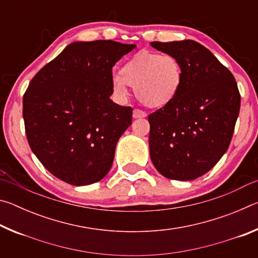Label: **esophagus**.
<instances>
[{
  "mask_svg": "<svg viewBox=\"0 0 258 258\" xmlns=\"http://www.w3.org/2000/svg\"><path fill=\"white\" fill-rule=\"evenodd\" d=\"M147 113L143 110H140V109H134L133 110V117L134 118H143L146 117Z\"/></svg>",
  "mask_w": 258,
  "mask_h": 258,
  "instance_id": "34e87169",
  "label": "esophagus"
}]
</instances>
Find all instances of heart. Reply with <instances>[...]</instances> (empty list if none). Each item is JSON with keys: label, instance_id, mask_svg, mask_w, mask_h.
<instances>
[{"label": "heart", "instance_id": "heart-1", "mask_svg": "<svg viewBox=\"0 0 258 258\" xmlns=\"http://www.w3.org/2000/svg\"><path fill=\"white\" fill-rule=\"evenodd\" d=\"M183 80V67L176 56L142 50L121 66L119 75L112 78V86L120 97L127 94V86L133 87L146 107L163 108L176 99Z\"/></svg>", "mask_w": 258, "mask_h": 258}]
</instances>
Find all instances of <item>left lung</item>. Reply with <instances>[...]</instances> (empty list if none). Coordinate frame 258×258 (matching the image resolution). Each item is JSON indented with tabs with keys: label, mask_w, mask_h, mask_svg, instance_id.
<instances>
[{
	"label": "left lung",
	"mask_w": 258,
	"mask_h": 258,
	"mask_svg": "<svg viewBox=\"0 0 258 258\" xmlns=\"http://www.w3.org/2000/svg\"><path fill=\"white\" fill-rule=\"evenodd\" d=\"M151 46L176 56L184 74L176 99L148 117L152 164L171 180H195L211 171L230 146L240 110L237 82L198 42Z\"/></svg>",
	"instance_id": "8db88e82"
}]
</instances>
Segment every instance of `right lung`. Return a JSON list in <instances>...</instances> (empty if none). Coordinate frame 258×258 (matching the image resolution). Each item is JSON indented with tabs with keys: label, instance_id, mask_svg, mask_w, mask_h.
Wrapping results in <instances>:
<instances>
[{
	"label": "right lung",
	"instance_id": "1",
	"mask_svg": "<svg viewBox=\"0 0 258 258\" xmlns=\"http://www.w3.org/2000/svg\"><path fill=\"white\" fill-rule=\"evenodd\" d=\"M133 49L115 41L72 43L30 81L23 99L26 137L59 180L87 185L110 171L133 111L110 100L112 67Z\"/></svg>",
	"mask_w": 258,
	"mask_h": 258
}]
</instances>
